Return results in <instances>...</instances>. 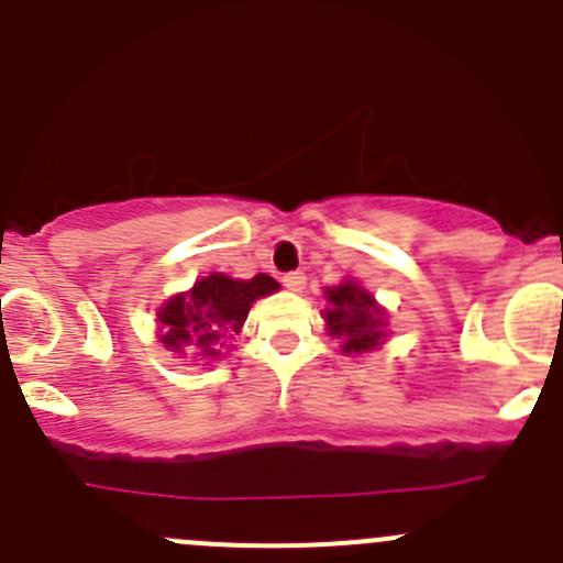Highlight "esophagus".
Segmentation results:
<instances>
[{
  "mask_svg": "<svg viewBox=\"0 0 563 563\" xmlns=\"http://www.w3.org/2000/svg\"><path fill=\"white\" fill-rule=\"evenodd\" d=\"M283 286L288 291H302L306 288V272H288V275H283Z\"/></svg>",
  "mask_w": 563,
  "mask_h": 563,
  "instance_id": "esophagus-1",
  "label": "esophagus"
}]
</instances>
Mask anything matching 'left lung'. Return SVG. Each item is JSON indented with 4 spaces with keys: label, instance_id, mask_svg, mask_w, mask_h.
<instances>
[{
    "label": "left lung",
    "instance_id": "left-lung-1",
    "mask_svg": "<svg viewBox=\"0 0 563 563\" xmlns=\"http://www.w3.org/2000/svg\"><path fill=\"white\" fill-rule=\"evenodd\" d=\"M330 308L324 319L330 324V333L339 335L344 344V353H366L375 350L383 341V311L375 306L369 291H364L355 283H341V286L328 288Z\"/></svg>",
    "mask_w": 563,
    "mask_h": 563
}]
</instances>
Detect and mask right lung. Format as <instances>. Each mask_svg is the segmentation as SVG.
I'll return each mask as SVG.
<instances>
[{
    "label": "right lung",
    "instance_id": "1",
    "mask_svg": "<svg viewBox=\"0 0 563 563\" xmlns=\"http://www.w3.org/2000/svg\"><path fill=\"white\" fill-rule=\"evenodd\" d=\"M277 288L280 286L269 275H255L252 280H233L228 275L202 277L191 291L177 294L161 308V341L175 353L197 350L199 355L217 358L222 353L219 346L241 330L252 302Z\"/></svg>",
    "mask_w": 563,
    "mask_h": 563
}]
</instances>
